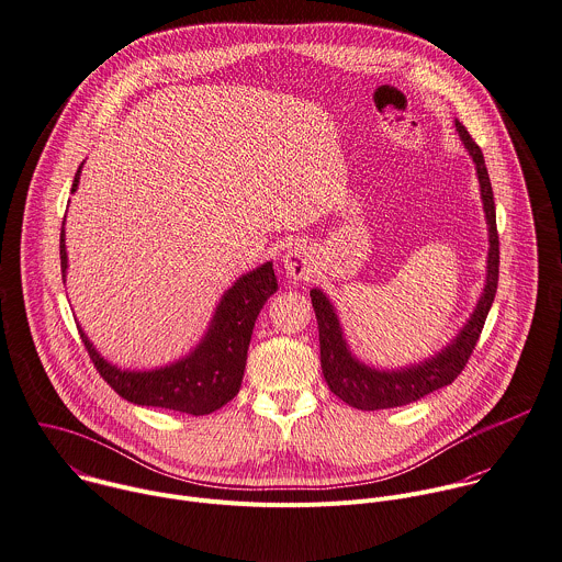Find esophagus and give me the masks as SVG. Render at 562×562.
Wrapping results in <instances>:
<instances>
[{
	"label": "esophagus",
	"mask_w": 562,
	"mask_h": 562,
	"mask_svg": "<svg viewBox=\"0 0 562 562\" xmlns=\"http://www.w3.org/2000/svg\"><path fill=\"white\" fill-rule=\"evenodd\" d=\"M284 271L291 280H308L313 276V258L308 254L306 247H291L286 254H284Z\"/></svg>",
	"instance_id": "34e87169"
}]
</instances>
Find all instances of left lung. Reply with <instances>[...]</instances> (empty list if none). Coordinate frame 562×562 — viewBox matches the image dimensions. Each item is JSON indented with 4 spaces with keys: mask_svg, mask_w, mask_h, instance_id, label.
I'll return each instance as SVG.
<instances>
[{
    "mask_svg": "<svg viewBox=\"0 0 562 562\" xmlns=\"http://www.w3.org/2000/svg\"><path fill=\"white\" fill-rule=\"evenodd\" d=\"M454 125L468 154L474 160V169L481 187V203H483L485 223H487V243H490L483 293L474 311L470 313L468 322L457 333V337L450 339V344H446L432 357L411 366H402V368L368 366L352 355L333 302L326 297L322 289H311V302H313L317 328H319V361H322L324 380L333 395H337L341 402H346L357 411H384V408L406 406L452 384L459 372L463 370V366L468 363L472 348L476 346L479 335L483 330L490 306L494 302L496 284H498V234H496V207H494L492 182L487 176L481 147L472 140L463 123L454 121Z\"/></svg>",
    "mask_w": 562,
    "mask_h": 562,
    "instance_id": "obj_1",
    "label": "left lung"
}]
</instances>
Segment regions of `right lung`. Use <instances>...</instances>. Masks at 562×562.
Returning <instances> with one entry per match:
<instances>
[{
	"label": "right lung",
	"instance_id": "right-lung-1",
	"mask_svg": "<svg viewBox=\"0 0 562 562\" xmlns=\"http://www.w3.org/2000/svg\"><path fill=\"white\" fill-rule=\"evenodd\" d=\"M79 165L72 194L79 187L81 176ZM66 225V223H64ZM61 225L59 256H61V273L66 280L68 273V254H66V229ZM278 291V280L273 273V262H265L254 271L240 276L221 297L210 328L203 339L171 363L149 370H132L119 368L108 361L88 335L81 330V339L88 348L90 359L94 361L101 378L127 402L136 406L167 408L184 415H210L232 402L243 384L247 350L251 341V333L258 319L260 308L267 300Z\"/></svg>",
	"mask_w": 562,
	"mask_h": 562
}]
</instances>
